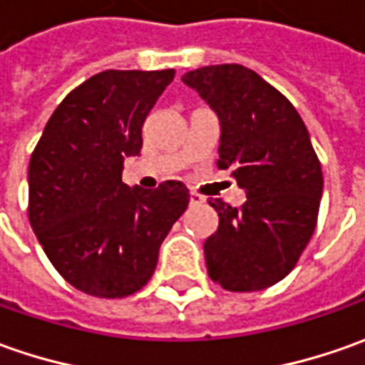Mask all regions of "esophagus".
Returning a JSON list of instances; mask_svg holds the SVG:
<instances>
[{"instance_id": "esophagus-1", "label": "esophagus", "mask_w": 365, "mask_h": 365, "mask_svg": "<svg viewBox=\"0 0 365 365\" xmlns=\"http://www.w3.org/2000/svg\"><path fill=\"white\" fill-rule=\"evenodd\" d=\"M204 202H206V197H204V195L195 194V192H192V194H190V204H195V206H200V204H204Z\"/></svg>"}]
</instances>
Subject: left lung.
Segmentation results:
<instances>
[{
    "instance_id": "obj_1",
    "label": "left lung",
    "mask_w": 365,
    "mask_h": 365,
    "mask_svg": "<svg viewBox=\"0 0 365 365\" xmlns=\"http://www.w3.org/2000/svg\"><path fill=\"white\" fill-rule=\"evenodd\" d=\"M182 81L218 115V168H232L246 192L240 207L210 200L220 224L204 242L207 274L232 293L262 291L295 269L317 226L323 173L307 127L287 96L240 64Z\"/></svg>"
}]
</instances>
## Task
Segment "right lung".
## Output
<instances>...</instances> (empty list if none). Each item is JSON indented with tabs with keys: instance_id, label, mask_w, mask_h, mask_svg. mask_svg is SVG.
Returning <instances> with one entry per match:
<instances>
[{
	"instance_id": "obj_1",
	"label": "right lung",
	"mask_w": 365,
	"mask_h": 365,
	"mask_svg": "<svg viewBox=\"0 0 365 365\" xmlns=\"http://www.w3.org/2000/svg\"><path fill=\"white\" fill-rule=\"evenodd\" d=\"M175 70H105L56 107L28 168V218L54 269L101 299L137 293L159 246L190 202L182 182L155 190L123 183L139 155L143 123Z\"/></svg>"
}]
</instances>
